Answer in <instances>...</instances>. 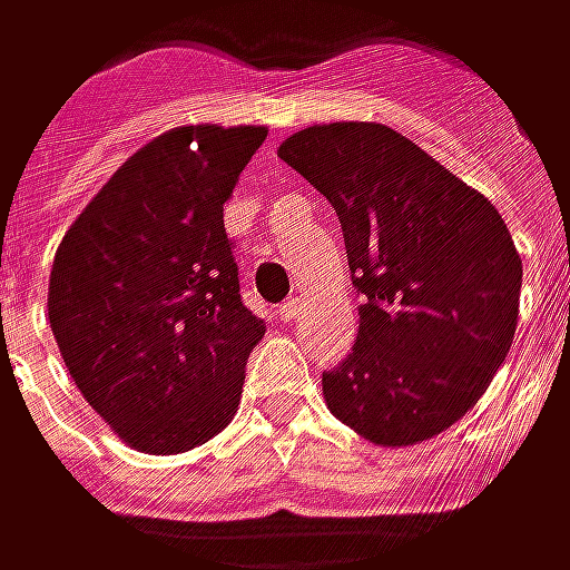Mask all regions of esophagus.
<instances>
[{
  "label": "esophagus",
  "instance_id": "34e87169",
  "mask_svg": "<svg viewBox=\"0 0 570 570\" xmlns=\"http://www.w3.org/2000/svg\"><path fill=\"white\" fill-rule=\"evenodd\" d=\"M278 314H282V321H301V314H304V298H288L282 307H278Z\"/></svg>",
  "mask_w": 570,
  "mask_h": 570
}]
</instances>
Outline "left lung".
<instances>
[{
	"mask_svg": "<svg viewBox=\"0 0 570 570\" xmlns=\"http://www.w3.org/2000/svg\"><path fill=\"white\" fill-rule=\"evenodd\" d=\"M278 157L333 205L362 295L353 353L324 372L327 407L379 445L449 430L517 333L523 259L503 217L384 125H314Z\"/></svg>",
	"mask_w": 570,
	"mask_h": 570,
	"instance_id": "8db88e82",
	"label": "left lung"
}]
</instances>
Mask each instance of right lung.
I'll return each mask as SVG.
<instances>
[{
  "instance_id": "obj_1",
  "label": "right lung",
  "mask_w": 570,
  "mask_h": 570,
  "mask_svg": "<svg viewBox=\"0 0 570 570\" xmlns=\"http://www.w3.org/2000/svg\"><path fill=\"white\" fill-rule=\"evenodd\" d=\"M266 128L159 134L105 183L53 256L47 314L82 397L154 455L220 433L266 333L240 298L224 202Z\"/></svg>"
}]
</instances>
